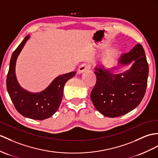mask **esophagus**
<instances>
[{
    "mask_svg": "<svg viewBox=\"0 0 158 158\" xmlns=\"http://www.w3.org/2000/svg\"><path fill=\"white\" fill-rule=\"evenodd\" d=\"M90 68V65H89L88 64H82L79 66L78 73V74H82V73H83L84 72L89 70Z\"/></svg>",
    "mask_w": 158,
    "mask_h": 158,
    "instance_id": "esophagus-1",
    "label": "esophagus"
}]
</instances>
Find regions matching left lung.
Listing matches in <instances>:
<instances>
[{"instance_id": "obj_1", "label": "left lung", "mask_w": 158, "mask_h": 158, "mask_svg": "<svg viewBox=\"0 0 158 158\" xmlns=\"http://www.w3.org/2000/svg\"><path fill=\"white\" fill-rule=\"evenodd\" d=\"M118 66L132 64L129 69L114 74L112 69L94 68L97 82L90 94L91 101L99 113L107 117L122 116L139 105L147 87L149 66L144 49L137 44L118 57Z\"/></svg>"}]
</instances>
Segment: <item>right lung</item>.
<instances>
[{
  "label": "right lung",
  "mask_w": 158,
  "mask_h": 158,
  "mask_svg": "<svg viewBox=\"0 0 158 158\" xmlns=\"http://www.w3.org/2000/svg\"><path fill=\"white\" fill-rule=\"evenodd\" d=\"M30 37L29 35H27L13 53L7 74L6 88L15 109L19 113L34 120H44L52 117L58 109L62 100L65 84L75 76L76 72L56 77L40 92H31L23 88L17 81L15 66L18 57Z\"/></svg>",
  "instance_id": "add662e5"
}]
</instances>
